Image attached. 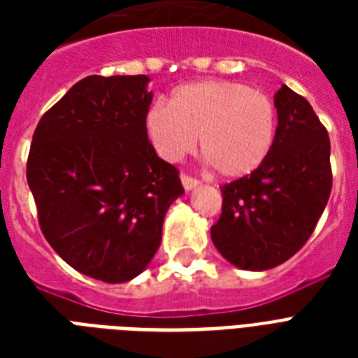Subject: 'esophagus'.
Masks as SVG:
<instances>
[{"mask_svg":"<svg viewBox=\"0 0 358 358\" xmlns=\"http://www.w3.org/2000/svg\"><path fill=\"white\" fill-rule=\"evenodd\" d=\"M180 180H182V185H184V189H185V191L195 189L196 185L201 184L199 180H196V178H191V176H187V174H182V176H180Z\"/></svg>","mask_w":358,"mask_h":358,"instance_id":"34e87169","label":"esophagus"}]
</instances>
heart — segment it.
Returning <instances> with one entry per match:
<instances>
[{"mask_svg": "<svg viewBox=\"0 0 358 358\" xmlns=\"http://www.w3.org/2000/svg\"><path fill=\"white\" fill-rule=\"evenodd\" d=\"M277 108L245 83L206 80L178 87L169 108L156 103L145 119L146 137L167 162L199 146L223 178H243L266 162L277 139Z\"/></svg>", "mask_w": 358, "mask_h": 358, "instance_id": "heart-1", "label": "heart"}]
</instances>
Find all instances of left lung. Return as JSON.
I'll return each instance as SVG.
<instances>
[{
    "label": "left lung",
    "instance_id": "obj_1",
    "mask_svg": "<svg viewBox=\"0 0 358 358\" xmlns=\"http://www.w3.org/2000/svg\"><path fill=\"white\" fill-rule=\"evenodd\" d=\"M275 108L271 154L255 173L221 187L223 212L212 227L221 256L247 271L292 258L316 229L333 187L327 129L310 103L282 85Z\"/></svg>",
    "mask_w": 358,
    "mask_h": 358
}]
</instances>
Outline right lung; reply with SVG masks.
Listing matches in <instances>:
<instances>
[{"label":"right lung","instance_id":"right-lung-1","mask_svg":"<svg viewBox=\"0 0 358 358\" xmlns=\"http://www.w3.org/2000/svg\"><path fill=\"white\" fill-rule=\"evenodd\" d=\"M148 76H87L44 113L27 157V184L52 249L76 271L128 282L162 243L178 169L146 137Z\"/></svg>","mask_w":358,"mask_h":358}]
</instances>
